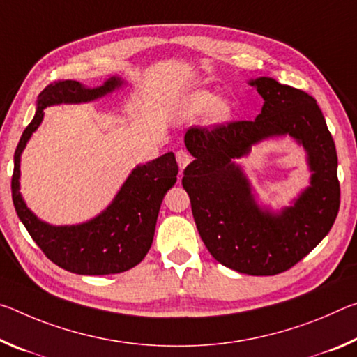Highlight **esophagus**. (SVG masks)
Listing matches in <instances>:
<instances>
[{
  "label": "esophagus",
  "instance_id": "esophagus-1",
  "mask_svg": "<svg viewBox=\"0 0 357 357\" xmlns=\"http://www.w3.org/2000/svg\"><path fill=\"white\" fill-rule=\"evenodd\" d=\"M175 158H177L180 169H185L191 162V156H190V153H186L185 150H178L177 153H175Z\"/></svg>",
  "mask_w": 357,
  "mask_h": 357
}]
</instances>
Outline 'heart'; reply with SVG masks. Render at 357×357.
Wrapping results in <instances>:
<instances>
[{
	"label": "heart",
	"instance_id": "1",
	"mask_svg": "<svg viewBox=\"0 0 357 357\" xmlns=\"http://www.w3.org/2000/svg\"><path fill=\"white\" fill-rule=\"evenodd\" d=\"M207 110L210 123H223L232 115V104L225 98H217L208 90H192L180 99L178 112L183 116H199Z\"/></svg>",
	"mask_w": 357,
	"mask_h": 357
}]
</instances>
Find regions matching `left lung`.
Segmentation results:
<instances>
[{
    "label": "left lung",
    "mask_w": 357,
    "mask_h": 357,
    "mask_svg": "<svg viewBox=\"0 0 357 357\" xmlns=\"http://www.w3.org/2000/svg\"><path fill=\"white\" fill-rule=\"evenodd\" d=\"M264 99L253 121L192 126L185 145L195 161L182 185L202 242L221 264L248 275H277L296 266L331 231L340 207L337 151L324 115L308 93L275 79L250 80ZM291 135L307 151L311 186L280 214L261 209L235 160L261 139Z\"/></svg>",
    "instance_id": "left-lung-1"
}]
</instances>
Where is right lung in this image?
<instances>
[{"mask_svg":"<svg viewBox=\"0 0 357 357\" xmlns=\"http://www.w3.org/2000/svg\"><path fill=\"white\" fill-rule=\"evenodd\" d=\"M123 84L110 77L96 89L80 82L58 80L38 96V109L23 131L14 153L13 201L15 212L38 247L52 262L79 275H109L130 271L149 253L153 242L162 197L177 182L178 166L172 151L139 165L116 192L110 206L86 223L52 226L40 221L20 195V155L44 119V109L55 104L90 102Z\"/></svg>","mask_w":357,"mask_h":357,"instance_id":"right-lung-1","label":"right lung"}]
</instances>
